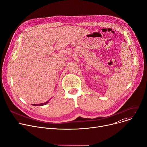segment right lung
<instances>
[{"mask_svg":"<svg viewBox=\"0 0 147 147\" xmlns=\"http://www.w3.org/2000/svg\"><path fill=\"white\" fill-rule=\"evenodd\" d=\"M48 102L47 101V102H46L45 103H41V104H40L39 105H40V106H42V105H45V104H47V103H48ZM32 105H34V106H36V105H35V104H33Z\"/></svg>","mask_w":147,"mask_h":147,"instance_id":"right-lung-1","label":"right lung"}]
</instances>
